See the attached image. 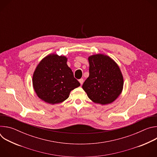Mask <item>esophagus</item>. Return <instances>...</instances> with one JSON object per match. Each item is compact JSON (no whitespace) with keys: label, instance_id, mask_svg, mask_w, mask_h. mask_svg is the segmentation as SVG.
I'll return each mask as SVG.
<instances>
[{"label":"esophagus","instance_id":"obj_1","mask_svg":"<svg viewBox=\"0 0 157 157\" xmlns=\"http://www.w3.org/2000/svg\"><path fill=\"white\" fill-rule=\"evenodd\" d=\"M79 81L81 85H82V83H83V82H84V79H83L82 78H81V79H79Z\"/></svg>","mask_w":157,"mask_h":157}]
</instances>
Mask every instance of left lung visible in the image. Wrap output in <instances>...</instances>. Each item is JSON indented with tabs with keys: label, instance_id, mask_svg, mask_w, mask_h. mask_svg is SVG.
Here are the masks:
<instances>
[{
	"label": "left lung",
	"instance_id": "left-lung-1",
	"mask_svg": "<svg viewBox=\"0 0 157 157\" xmlns=\"http://www.w3.org/2000/svg\"><path fill=\"white\" fill-rule=\"evenodd\" d=\"M89 76L82 84L88 98L101 104L113 102L121 94L124 80L117 64L107 56H89Z\"/></svg>",
	"mask_w": 157,
	"mask_h": 157
}]
</instances>
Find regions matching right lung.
Listing matches in <instances>:
<instances>
[{
	"instance_id": "add662e5",
	"label": "right lung",
	"mask_w": 157,
	"mask_h": 157,
	"mask_svg": "<svg viewBox=\"0 0 157 157\" xmlns=\"http://www.w3.org/2000/svg\"><path fill=\"white\" fill-rule=\"evenodd\" d=\"M65 56L50 55L37 66L33 76V86L37 96L50 104L68 99L71 91L80 86L66 64Z\"/></svg>"
}]
</instances>
